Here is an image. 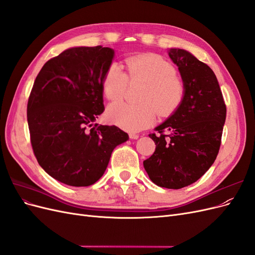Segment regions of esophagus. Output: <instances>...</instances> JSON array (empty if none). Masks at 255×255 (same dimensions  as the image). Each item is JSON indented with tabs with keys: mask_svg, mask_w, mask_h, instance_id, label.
Listing matches in <instances>:
<instances>
[{
	"mask_svg": "<svg viewBox=\"0 0 255 255\" xmlns=\"http://www.w3.org/2000/svg\"><path fill=\"white\" fill-rule=\"evenodd\" d=\"M129 138H130V139H138V138H139V135L135 134V133H130Z\"/></svg>",
	"mask_w": 255,
	"mask_h": 255,
	"instance_id": "1",
	"label": "esophagus"
}]
</instances>
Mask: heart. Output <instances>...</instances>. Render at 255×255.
Returning a JSON list of instances; mask_svg holds the SVG:
<instances>
[{
    "instance_id": "heart-1",
    "label": "heart",
    "mask_w": 255,
    "mask_h": 255,
    "mask_svg": "<svg viewBox=\"0 0 255 255\" xmlns=\"http://www.w3.org/2000/svg\"><path fill=\"white\" fill-rule=\"evenodd\" d=\"M127 67L130 80L148 83L141 98L144 103L134 105L115 102L107 109L106 118L128 132H138L152 125L156 117V110L161 116L174 112L182 102L185 88L182 80L174 74V67L158 55L144 54L128 58ZM128 83L127 73L118 64H112L103 80L105 96L113 101L121 99Z\"/></svg>"
}]
</instances>
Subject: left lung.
Listing matches in <instances>:
<instances>
[{"mask_svg": "<svg viewBox=\"0 0 255 255\" xmlns=\"http://www.w3.org/2000/svg\"><path fill=\"white\" fill-rule=\"evenodd\" d=\"M167 52L181 74L185 92L177 109L155 128L158 134L149 135L156 148L143 167L157 186L180 189L198 181L214 164L227 107L210 67L184 49Z\"/></svg>", "mask_w": 255, "mask_h": 255, "instance_id": "obj_1", "label": "left lung"}]
</instances>
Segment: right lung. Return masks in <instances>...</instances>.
<instances>
[{
	"instance_id": "obj_1",
	"label": "right lung",
	"mask_w": 255,
	"mask_h": 255,
	"mask_svg": "<svg viewBox=\"0 0 255 255\" xmlns=\"http://www.w3.org/2000/svg\"><path fill=\"white\" fill-rule=\"evenodd\" d=\"M111 48L73 47L44 64L27 103L35 156L53 179L69 186L95 184L112 152L128 135L95 123L104 112L103 80L112 65Z\"/></svg>"
}]
</instances>
